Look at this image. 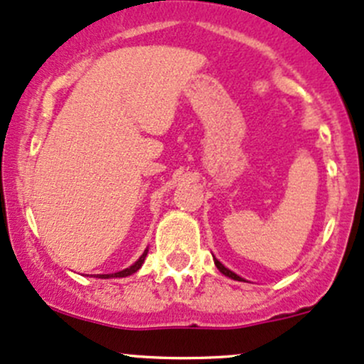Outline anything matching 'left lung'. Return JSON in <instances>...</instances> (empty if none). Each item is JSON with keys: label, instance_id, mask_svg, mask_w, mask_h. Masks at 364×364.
I'll list each match as a JSON object with an SVG mask.
<instances>
[{"label": "left lung", "instance_id": "left-lung-1", "mask_svg": "<svg viewBox=\"0 0 364 364\" xmlns=\"http://www.w3.org/2000/svg\"><path fill=\"white\" fill-rule=\"evenodd\" d=\"M213 260H215V265H217V269H218V271H220V272H222V274H224V276H228V277H230V279H236V281H245V279H243V277H240V276H237V274H236V272L229 271V269H228V267H225V265H224V264H220V262H218L217 259H213Z\"/></svg>", "mask_w": 364, "mask_h": 364}]
</instances>
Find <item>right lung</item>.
Segmentation results:
<instances>
[{
  "mask_svg": "<svg viewBox=\"0 0 364 364\" xmlns=\"http://www.w3.org/2000/svg\"><path fill=\"white\" fill-rule=\"evenodd\" d=\"M147 252H149V250H146V252L142 253V257H140V259L136 260L134 265H130V267H127V269H124V271L114 272V274H97V277H104V279H109V277H127V276L134 274V272H136V271H139L140 267H142L144 260H146V257H147Z\"/></svg>",
  "mask_w": 364,
  "mask_h": 364,
  "instance_id": "1",
  "label": "right lung"
}]
</instances>
